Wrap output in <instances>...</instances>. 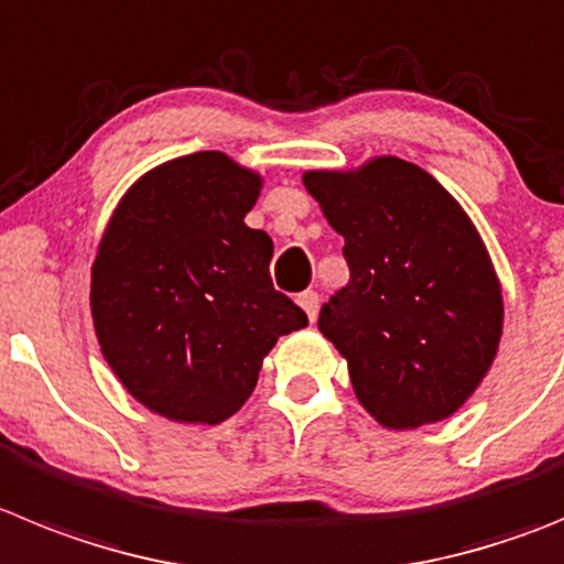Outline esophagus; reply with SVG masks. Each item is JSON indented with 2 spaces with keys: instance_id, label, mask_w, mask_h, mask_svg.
Returning <instances> with one entry per match:
<instances>
[{
  "instance_id": "obj_1",
  "label": "esophagus",
  "mask_w": 564,
  "mask_h": 564,
  "mask_svg": "<svg viewBox=\"0 0 564 564\" xmlns=\"http://www.w3.org/2000/svg\"><path fill=\"white\" fill-rule=\"evenodd\" d=\"M299 307L304 310V313H307V318L310 322H316V316H318V293L316 291H304V293H299Z\"/></svg>"
}]
</instances>
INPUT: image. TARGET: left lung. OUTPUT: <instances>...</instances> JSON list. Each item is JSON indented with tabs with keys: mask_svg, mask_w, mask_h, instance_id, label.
<instances>
[{
	"mask_svg": "<svg viewBox=\"0 0 564 564\" xmlns=\"http://www.w3.org/2000/svg\"><path fill=\"white\" fill-rule=\"evenodd\" d=\"M304 187L344 237L349 282L322 307L318 329L349 364L360 405L391 431L453 416L503 333L500 282L467 212L397 156L310 170Z\"/></svg>",
	"mask_w": 564,
	"mask_h": 564,
	"instance_id": "left-lung-1",
	"label": "left lung"
}]
</instances>
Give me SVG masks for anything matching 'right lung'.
<instances>
[{
    "label": "right lung",
    "instance_id": "add662e5",
    "mask_svg": "<svg viewBox=\"0 0 564 564\" xmlns=\"http://www.w3.org/2000/svg\"><path fill=\"white\" fill-rule=\"evenodd\" d=\"M262 178L220 151L173 159L122 195L91 265L102 358L128 394L173 422L242 408L279 335L307 327L273 291V242L248 229Z\"/></svg>",
    "mask_w": 564,
    "mask_h": 564
}]
</instances>
